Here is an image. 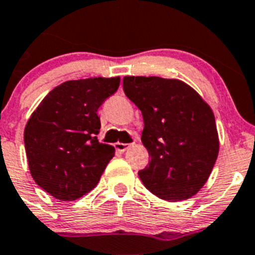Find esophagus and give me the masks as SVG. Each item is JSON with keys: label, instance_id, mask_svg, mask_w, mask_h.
<instances>
[{"label": "esophagus", "instance_id": "obj_1", "mask_svg": "<svg viewBox=\"0 0 255 255\" xmlns=\"http://www.w3.org/2000/svg\"><path fill=\"white\" fill-rule=\"evenodd\" d=\"M129 143H122V142H117V143H114V147H116V150L119 151V152H125L127 148H129Z\"/></svg>", "mask_w": 255, "mask_h": 255}]
</instances>
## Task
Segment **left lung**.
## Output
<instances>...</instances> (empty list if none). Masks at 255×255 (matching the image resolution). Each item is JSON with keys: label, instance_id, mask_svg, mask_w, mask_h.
I'll return each mask as SVG.
<instances>
[{"label": "left lung", "instance_id": "1", "mask_svg": "<svg viewBox=\"0 0 255 255\" xmlns=\"http://www.w3.org/2000/svg\"><path fill=\"white\" fill-rule=\"evenodd\" d=\"M123 90L143 117L142 143L151 160L138 171L144 187L165 201L193 197L207 182L219 155L211 108L185 82L126 76Z\"/></svg>", "mask_w": 255, "mask_h": 255}]
</instances>
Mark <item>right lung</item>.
<instances>
[{"instance_id":"add662e5","label":"right lung","mask_w":255,"mask_h":255,"mask_svg":"<svg viewBox=\"0 0 255 255\" xmlns=\"http://www.w3.org/2000/svg\"><path fill=\"white\" fill-rule=\"evenodd\" d=\"M119 77L71 80L50 91L24 132L29 169L39 187L61 201L90 192L114 156L100 143L98 109L119 88Z\"/></svg>"}]
</instances>
